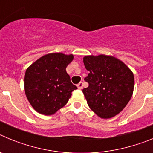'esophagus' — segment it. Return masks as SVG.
<instances>
[{
    "instance_id": "esophagus-1",
    "label": "esophagus",
    "mask_w": 153,
    "mask_h": 153,
    "mask_svg": "<svg viewBox=\"0 0 153 153\" xmlns=\"http://www.w3.org/2000/svg\"><path fill=\"white\" fill-rule=\"evenodd\" d=\"M77 87H78V89L81 90V89L83 88V83H82V82H80V83H78V84H77Z\"/></svg>"
}]
</instances>
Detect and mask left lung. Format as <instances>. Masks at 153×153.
Returning <instances> with one entry per match:
<instances>
[{"label":"left lung","mask_w":153,"mask_h":153,"mask_svg":"<svg viewBox=\"0 0 153 153\" xmlns=\"http://www.w3.org/2000/svg\"><path fill=\"white\" fill-rule=\"evenodd\" d=\"M88 70L83 90L89 107L99 117L109 119L119 114L130 100L134 89V75L126 65L113 56L100 54L83 57Z\"/></svg>","instance_id":"obj_1"}]
</instances>
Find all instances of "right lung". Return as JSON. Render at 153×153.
Segmentation results:
<instances>
[{
  "mask_svg": "<svg viewBox=\"0 0 153 153\" xmlns=\"http://www.w3.org/2000/svg\"><path fill=\"white\" fill-rule=\"evenodd\" d=\"M73 60V54L51 53L27 67L24 75V92L37 113L46 116L55 114L77 89L66 71Z\"/></svg>",
  "mask_w": 153,
  "mask_h": 153,
  "instance_id": "obj_1",
  "label": "right lung"
}]
</instances>
